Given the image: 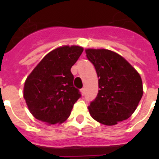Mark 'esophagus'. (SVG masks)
Segmentation results:
<instances>
[{"mask_svg":"<svg viewBox=\"0 0 159 159\" xmlns=\"http://www.w3.org/2000/svg\"><path fill=\"white\" fill-rule=\"evenodd\" d=\"M80 92H81V94H82V95H85V88H82V89L80 90Z\"/></svg>","mask_w":159,"mask_h":159,"instance_id":"34e87169","label":"esophagus"}]
</instances>
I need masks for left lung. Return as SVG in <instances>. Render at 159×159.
<instances>
[{
	"label": "left lung",
	"mask_w": 159,
	"mask_h": 159,
	"mask_svg": "<svg viewBox=\"0 0 159 159\" xmlns=\"http://www.w3.org/2000/svg\"><path fill=\"white\" fill-rule=\"evenodd\" d=\"M99 78V92L88 106L97 122L113 126L130 117L143 94L140 75L118 53L107 49L85 50Z\"/></svg>",
	"instance_id": "1"
}]
</instances>
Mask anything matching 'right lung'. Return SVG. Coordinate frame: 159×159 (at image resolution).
I'll use <instances>...</instances> for the list:
<instances>
[{"instance_id": "obj_1", "label": "right lung", "mask_w": 159, "mask_h": 159, "mask_svg": "<svg viewBox=\"0 0 159 159\" xmlns=\"http://www.w3.org/2000/svg\"><path fill=\"white\" fill-rule=\"evenodd\" d=\"M80 46H62L42 59L24 87V98L32 116L48 123H62L81 96L73 85L71 68L82 54Z\"/></svg>"}]
</instances>
